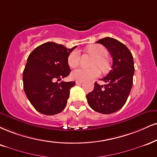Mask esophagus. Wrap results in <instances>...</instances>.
<instances>
[{"label":"esophagus","mask_w":157,"mask_h":157,"mask_svg":"<svg viewBox=\"0 0 157 157\" xmlns=\"http://www.w3.org/2000/svg\"><path fill=\"white\" fill-rule=\"evenodd\" d=\"M82 82H83V81H82V80H76V84H77V85L82 84Z\"/></svg>","instance_id":"34e87169"}]
</instances>
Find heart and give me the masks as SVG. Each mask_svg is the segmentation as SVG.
Segmentation results:
<instances>
[{
	"label": "heart",
	"instance_id": "1",
	"mask_svg": "<svg viewBox=\"0 0 157 157\" xmlns=\"http://www.w3.org/2000/svg\"><path fill=\"white\" fill-rule=\"evenodd\" d=\"M87 50L95 56L93 64L94 67L91 68L80 67L75 69L71 73V77L75 80H89L99 76L100 69L103 72H106L109 69V63L105 56L107 55L106 48L102 45L92 44L87 48ZM80 53L78 50H73L68 56V63L71 67H76L80 63Z\"/></svg>",
	"mask_w": 157,
	"mask_h": 157
}]
</instances>
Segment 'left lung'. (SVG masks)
Wrapping results in <instances>:
<instances>
[{
	"label": "left lung",
	"instance_id": "1",
	"mask_svg": "<svg viewBox=\"0 0 157 157\" xmlns=\"http://www.w3.org/2000/svg\"><path fill=\"white\" fill-rule=\"evenodd\" d=\"M97 43L104 45L110 53L112 69L101 79L106 84L100 86L95 82L94 90L86 98L96 112L111 114L122 108L131 91L135 72L133 56L125 44L113 38L105 37Z\"/></svg>",
	"mask_w": 157,
	"mask_h": 157
}]
</instances>
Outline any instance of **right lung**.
<instances>
[{
    "label": "right lung",
    "instance_id": "1",
    "mask_svg": "<svg viewBox=\"0 0 157 157\" xmlns=\"http://www.w3.org/2000/svg\"><path fill=\"white\" fill-rule=\"evenodd\" d=\"M76 46L67 49L62 44L46 42L28 56L23 71V88L28 100L38 112L47 116L63 110L75 82L56 80L67 77L71 69L68 56Z\"/></svg>",
    "mask_w": 157,
    "mask_h": 157
}]
</instances>
